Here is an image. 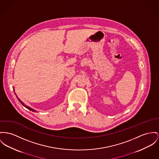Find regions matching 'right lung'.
I'll return each mask as SVG.
<instances>
[{
    "label": "right lung",
    "instance_id": "1",
    "mask_svg": "<svg viewBox=\"0 0 159 159\" xmlns=\"http://www.w3.org/2000/svg\"><path fill=\"white\" fill-rule=\"evenodd\" d=\"M18 100H19V102H20V103H21V104H22V105H23V106H24V107H26V108H28V109H29V110H31V111H34V110H33V109H32V108H30V107H28V106H25V104H23V102H21V101H20V99H18Z\"/></svg>",
    "mask_w": 159,
    "mask_h": 159
}]
</instances>
